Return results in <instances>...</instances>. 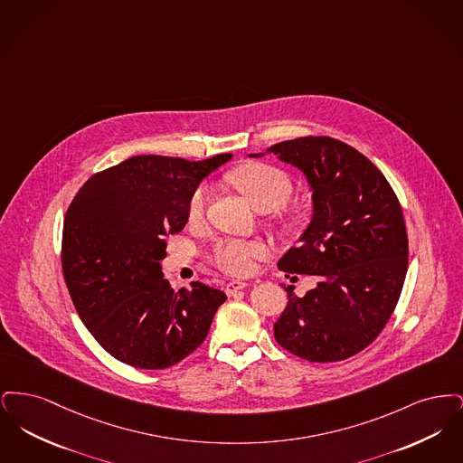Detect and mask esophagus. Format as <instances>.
Listing matches in <instances>:
<instances>
[{
	"label": "esophagus",
	"mask_w": 463,
	"mask_h": 463,
	"mask_svg": "<svg viewBox=\"0 0 463 463\" xmlns=\"http://www.w3.org/2000/svg\"><path fill=\"white\" fill-rule=\"evenodd\" d=\"M246 287H248V283H244V281H229L225 285V293L231 297V295H236L240 289Z\"/></svg>",
	"instance_id": "esophagus-1"
}]
</instances>
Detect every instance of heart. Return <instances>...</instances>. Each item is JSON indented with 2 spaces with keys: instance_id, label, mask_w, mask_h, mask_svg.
Segmentation results:
<instances>
[{
  "instance_id": "1",
  "label": "heart",
  "mask_w": 463,
  "mask_h": 463,
  "mask_svg": "<svg viewBox=\"0 0 463 463\" xmlns=\"http://www.w3.org/2000/svg\"><path fill=\"white\" fill-rule=\"evenodd\" d=\"M227 182L241 193L257 210L272 212L274 219L285 229L295 231L302 225L306 210L300 204L285 206L293 184L291 178L278 166L267 163H248L227 175ZM284 206L281 207L280 204ZM208 204V187L198 185L187 199V219L199 222L204 217ZM267 255V244L260 240L238 241L227 240L217 242L210 251V262L232 276H248L253 272L255 262Z\"/></svg>"
}]
</instances>
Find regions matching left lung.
<instances>
[{
  "label": "left lung",
  "instance_id": "8db88e82",
  "mask_svg": "<svg viewBox=\"0 0 463 463\" xmlns=\"http://www.w3.org/2000/svg\"><path fill=\"white\" fill-rule=\"evenodd\" d=\"M269 151L307 175L314 198L307 231L278 267L321 279L304 297L287 288L274 338L310 363L344 361L382 333L401 297L408 270L401 203L373 163L336 138L308 135Z\"/></svg>",
  "mask_w": 463,
  "mask_h": 463
}]
</instances>
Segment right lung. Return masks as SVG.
I'll list each match as a JSON object with an SVG mask.
<instances>
[{
	"mask_svg": "<svg viewBox=\"0 0 463 463\" xmlns=\"http://www.w3.org/2000/svg\"><path fill=\"white\" fill-rule=\"evenodd\" d=\"M229 159L133 156L90 176L71 201L61 253L67 289L93 338L118 361L165 370L204 342L225 293L199 281L174 289L159 260L165 236L187 222L191 193Z\"/></svg>",
	"mask_w": 463,
	"mask_h": 463,
	"instance_id": "obj_1",
	"label": "right lung"
}]
</instances>
